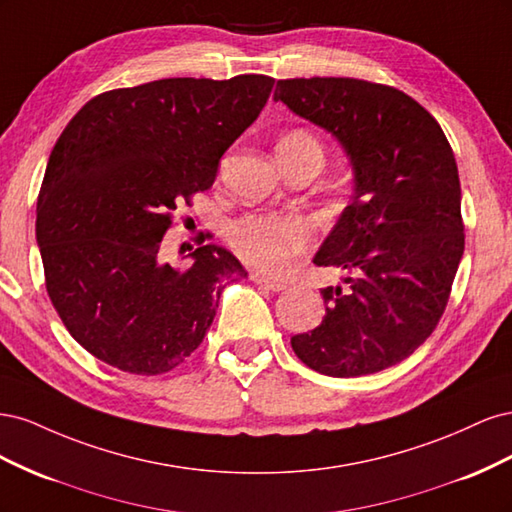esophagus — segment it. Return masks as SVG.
Wrapping results in <instances>:
<instances>
[{
	"mask_svg": "<svg viewBox=\"0 0 512 512\" xmlns=\"http://www.w3.org/2000/svg\"><path fill=\"white\" fill-rule=\"evenodd\" d=\"M250 280H252L254 284H258V286H265V288L273 290V292H280V290L286 288L284 282L273 280V277H267V275H262V273H250Z\"/></svg>",
	"mask_w": 512,
	"mask_h": 512,
	"instance_id": "obj_1",
	"label": "esophagus"
}]
</instances>
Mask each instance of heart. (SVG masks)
I'll use <instances>...</instances> for the list:
<instances>
[{
  "instance_id": "heart-1",
  "label": "heart",
  "mask_w": 512,
  "mask_h": 512,
  "mask_svg": "<svg viewBox=\"0 0 512 512\" xmlns=\"http://www.w3.org/2000/svg\"><path fill=\"white\" fill-rule=\"evenodd\" d=\"M277 153H309L324 158L322 145L307 130L288 132ZM316 232L312 222L301 215H269L247 213L228 226V241L245 262L273 273L288 271L294 260L314 245Z\"/></svg>"
}]
</instances>
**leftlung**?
<instances>
[{"mask_svg":"<svg viewBox=\"0 0 512 512\" xmlns=\"http://www.w3.org/2000/svg\"><path fill=\"white\" fill-rule=\"evenodd\" d=\"M273 100L331 132L354 173L352 203L314 256L348 271V288H322L327 314L292 350L324 376L376 374L425 342L451 297L466 245L453 149L440 123L389 85L286 79Z\"/></svg>","mask_w":512,"mask_h":512,"instance_id":"1","label":"left lung"}]
</instances>
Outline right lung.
<instances>
[{"instance_id": "1", "label": "right lung", "mask_w": 512, "mask_h": 512, "mask_svg": "<svg viewBox=\"0 0 512 512\" xmlns=\"http://www.w3.org/2000/svg\"><path fill=\"white\" fill-rule=\"evenodd\" d=\"M275 79H162L91 98L44 170L36 241L51 303L96 359L138 376L203 344L224 280L245 277L205 243L177 269L160 256L173 213L209 190L226 149L252 126Z\"/></svg>"}]
</instances>
